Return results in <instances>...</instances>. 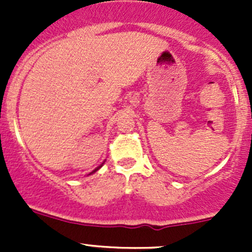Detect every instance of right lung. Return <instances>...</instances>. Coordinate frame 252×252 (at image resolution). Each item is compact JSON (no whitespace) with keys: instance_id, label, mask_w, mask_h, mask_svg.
Masks as SVG:
<instances>
[{"instance_id":"right-lung-1","label":"right lung","mask_w":252,"mask_h":252,"mask_svg":"<svg viewBox=\"0 0 252 252\" xmlns=\"http://www.w3.org/2000/svg\"><path fill=\"white\" fill-rule=\"evenodd\" d=\"M100 167H101V166H100ZM100 167H98V168H100ZM98 168H96V169H95V171H94V172H96V171H97V169H98ZM94 172H93V173H94Z\"/></svg>"}]
</instances>
